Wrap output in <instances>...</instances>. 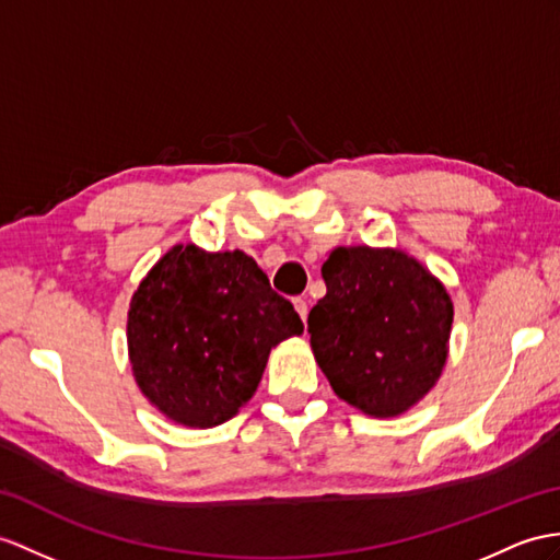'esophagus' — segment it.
<instances>
[{
  "label": "esophagus",
  "instance_id": "obj_1",
  "mask_svg": "<svg viewBox=\"0 0 560 560\" xmlns=\"http://www.w3.org/2000/svg\"><path fill=\"white\" fill-rule=\"evenodd\" d=\"M292 304H294V308H296V313H299V316H302V320L306 323V316H308V304H306V299H302V296H296Z\"/></svg>",
  "mask_w": 560,
  "mask_h": 560
}]
</instances>
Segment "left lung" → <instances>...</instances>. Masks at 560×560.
<instances>
[{
  "instance_id": "1",
  "label": "left lung",
  "mask_w": 560,
  "mask_h": 560,
  "mask_svg": "<svg viewBox=\"0 0 560 560\" xmlns=\"http://www.w3.org/2000/svg\"><path fill=\"white\" fill-rule=\"evenodd\" d=\"M320 272L327 294L308 313L320 371L359 411L401 416L446 363L454 304L444 284L399 249L337 247Z\"/></svg>"
}]
</instances>
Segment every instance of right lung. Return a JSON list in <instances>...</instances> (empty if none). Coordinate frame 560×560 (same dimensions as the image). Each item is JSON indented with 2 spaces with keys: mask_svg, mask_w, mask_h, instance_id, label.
I'll return each instance as SVG.
<instances>
[{
  "mask_svg": "<svg viewBox=\"0 0 560 560\" xmlns=\"http://www.w3.org/2000/svg\"><path fill=\"white\" fill-rule=\"evenodd\" d=\"M288 299L244 252L175 244L128 311V351L144 397L177 425L215 428L261 383L270 349L302 335Z\"/></svg>",
  "mask_w": 560,
  "mask_h": 560,
  "instance_id": "right-lung-1",
  "label": "right lung"
}]
</instances>
